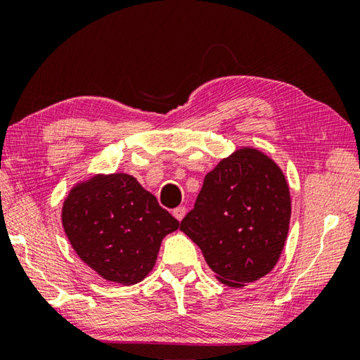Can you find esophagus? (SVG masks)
I'll return each mask as SVG.
<instances>
[{
  "mask_svg": "<svg viewBox=\"0 0 360 360\" xmlns=\"http://www.w3.org/2000/svg\"><path fill=\"white\" fill-rule=\"evenodd\" d=\"M186 212H187V210L184 208V206H178V208H174V210H173V216H174L176 219H178V221L181 222L182 219H184Z\"/></svg>",
  "mask_w": 360,
  "mask_h": 360,
  "instance_id": "1",
  "label": "esophagus"
}]
</instances>
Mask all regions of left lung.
<instances>
[{
  "label": "left lung",
  "mask_w": 360,
  "mask_h": 360,
  "mask_svg": "<svg viewBox=\"0 0 360 360\" xmlns=\"http://www.w3.org/2000/svg\"><path fill=\"white\" fill-rule=\"evenodd\" d=\"M290 193L283 169L259 149L240 148L205 176L181 230L230 288L268 275L288 238Z\"/></svg>",
  "instance_id": "8db88e82"
}]
</instances>
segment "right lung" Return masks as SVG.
<instances>
[{
	"label": "right lung",
	"mask_w": 360,
	"mask_h": 360,
	"mask_svg": "<svg viewBox=\"0 0 360 360\" xmlns=\"http://www.w3.org/2000/svg\"><path fill=\"white\" fill-rule=\"evenodd\" d=\"M62 224L84 264L124 285L149 275L162 240L179 229L154 195L127 173L77 182L63 202Z\"/></svg>",
	"instance_id": "right-lung-1"
}]
</instances>
